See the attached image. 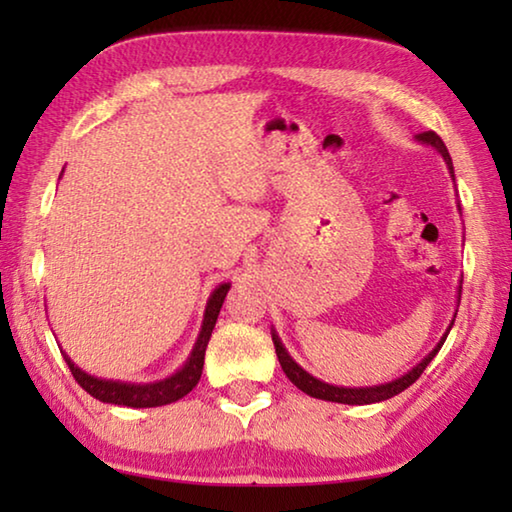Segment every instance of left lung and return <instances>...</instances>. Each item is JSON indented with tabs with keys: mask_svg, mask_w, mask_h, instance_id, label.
Masks as SVG:
<instances>
[{
	"mask_svg": "<svg viewBox=\"0 0 512 512\" xmlns=\"http://www.w3.org/2000/svg\"><path fill=\"white\" fill-rule=\"evenodd\" d=\"M415 140L427 144V146H433L440 155H443V160L447 164L449 173H452V180H454V164H452V158H449V151L445 142L440 140V137L433 133V131H427V133H420L415 135ZM458 302H461V287H458ZM456 318V316H454ZM454 320L449 323L447 332L443 334V339H440V343L433 348L427 357H424L418 366H415L413 370L406 372V375H402L400 379H393L388 381V384H379V386H366V388H345V386H332V384H325V381H320L316 377H311L307 370H302L296 361H293L289 357V352L284 350V345L280 341V336H277L273 332V345H275V354L277 359H280V366L284 370V375H287L291 379V384H296L302 393H307L311 397H316V400H327V402H339V404H375V402H384V400H391V397L400 395L402 391H406L415 379H418L424 368L429 366L431 359L436 357L438 350L443 348V343L447 339L449 329H452Z\"/></svg>",
	"mask_w": 512,
	"mask_h": 512,
	"instance_id": "8db88e82",
	"label": "left lung"
}]
</instances>
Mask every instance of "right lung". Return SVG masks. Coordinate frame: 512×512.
Segmentation results:
<instances>
[{
  "label": "right lung",
  "instance_id": "obj_1",
  "mask_svg": "<svg viewBox=\"0 0 512 512\" xmlns=\"http://www.w3.org/2000/svg\"><path fill=\"white\" fill-rule=\"evenodd\" d=\"M228 291H230V282L219 284V287L212 291V296L207 300V307H205L201 334H198L194 350L185 361V366L178 372H173L171 377L155 381V384H124V381L99 379L94 375H88V372H83L79 366H74V361L69 359L65 352L63 357L83 391H88L92 397H97L99 402L131 406V409H151V406L171 404L180 400V397H185L198 384V379H201L207 341H210L212 329L216 325V318H219V311L223 307L225 296H228Z\"/></svg>",
  "mask_w": 512,
  "mask_h": 512
}]
</instances>
